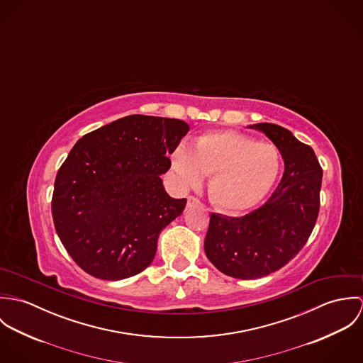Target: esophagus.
I'll list each match as a JSON object with an SVG mask.
<instances>
[{
	"mask_svg": "<svg viewBox=\"0 0 363 363\" xmlns=\"http://www.w3.org/2000/svg\"><path fill=\"white\" fill-rule=\"evenodd\" d=\"M199 206H201V201H200L197 197L190 196V197L187 199V208L199 207Z\"/></svg>",
	"mask_w": 363,
	"mask_h": 363,
	"instance_id": "1",
	"label": "esophagus"
}]
</instances>
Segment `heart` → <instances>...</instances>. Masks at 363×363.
<instances>
[{
  "instance_id": "b5f03b06",
  "label": "heart",
  "mask_w": 363,
  "mask_h": 363,
  "mask_svg": "<svg viewBox=\"0 0 363 363\" xmlns=\"http://www.w3.org/2000/svg\"><path fill=\"white\" fill-rule=\"evenodd\" d=\"M172 169L184 187H196L211 174V201L220 209L242 212L256 207L272 189L281 152L272 143H259L238 131H212L194 141L193 151L177 147Z\"/></svg>"
}]
</instances>
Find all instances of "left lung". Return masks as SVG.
I'll list each match as a JSON object with an SVG mask.
<instances>
[{
	"instance_id": "1",
	"label": "left lung",
	"mask_w": 363,
	"mask_h": 363,
	"mask_svg": "<svg viewBox=\"0 0 363 363\" xmlns=\"http://www.w3.org/2000/svg\"><path fill=\"white\" fill-rule=\"evenodd\" d=\"M279 150L285 170L271 197L250 213L228 218L211 213L204 249L223 274L256 279L282 268L306 245L320 209L323 169L309 145L281 125H249Z\"/></svg>"
}]
</instances>
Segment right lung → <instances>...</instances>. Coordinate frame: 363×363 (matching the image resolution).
<instances>
[{"label":"right lung","instance_id":"right-lung-1","mask_svg":"<svg viewBox=\"0 0 363 363\" xmlns=\"http://www.w3.org/2000/svg\"><path fill=\"white\" fill-rule=\"evenodd\" d=\"M177 118L133 114L85 134L61 164L52 199L57 235L92 277L117 281L144 271L163 228L182 215L160 174L187 134Z\"/></svg>","mask_w":363,"mask_h":363}]
</instances>
